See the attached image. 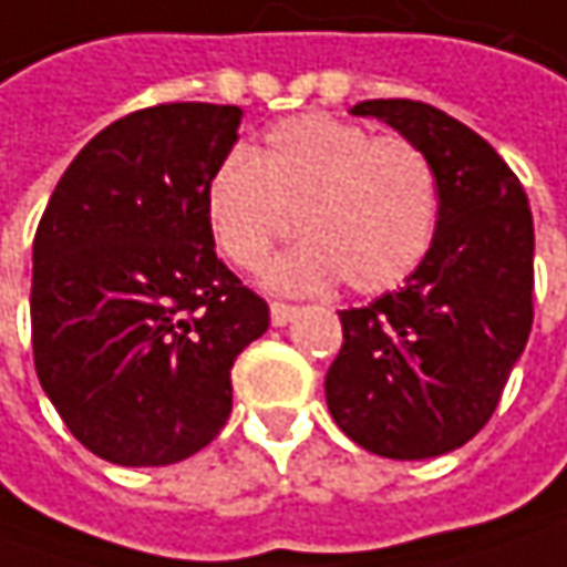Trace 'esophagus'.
Listing matches in <instances>:
<instances>
[{
	"label": "esophagus",
	"mask_w": 567,
	"mask_h": 567,
	"mask_svg": "<svg viewBox=\"0 0 567 567\" xmlns=\"http://www.w3.org/2000/svg\"><path fill=\"white\" fill-rule=\"evenodd\" d=\"M296 316L293 306H287V302H271V324L274 328H284L290 318Z\"/></svg>",
	"instance_id": "esophagus-1"
}]
</instances>
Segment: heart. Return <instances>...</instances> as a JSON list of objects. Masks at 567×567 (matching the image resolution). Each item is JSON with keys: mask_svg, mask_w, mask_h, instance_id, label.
Listing matches in <instances>:
<instances>
[{"mask_svg": "<svg viewBox=\"0 0 567 567\" xmlns=\"http://www.w3.org/2000/svg\"><path fill=\"white\" fill-rule=\"evenodd\" d=\"M439 210V176L416 144L324 113L277 122L255 154H227L205 188L210 236L243 271L265 265L296 217L306 239L268 268L287 293L338 280L353 293L398 287L432 249Z\"/></svg>", "mask_w": 567, "mask_h": 567, "instance_id": "b5f03b06", "label": "heart"}]
</instances>
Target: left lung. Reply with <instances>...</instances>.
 <instances>
[{"instance_id": "left-lung-1", "label": "left lung", "mask_w": 567, "mask_h": 567, "mask_svg": "<svg viewBox=\"0 0 567 567\" xmlns=\"http://www.w3.org/2000/svg\"><path fill=\"white\" fill-rule=\"evenodd\" d=\"M439 176V229L401 290L343 309L324 379L334 423L394 461L439 457L489 423L534 324V217L495 147L420 100H362Z\"/></svg>"}]
</instances>
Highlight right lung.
<instances>
[{"instance_id":"add662e5","label":"right lung","mask_w":567,"mask_h":567,"mask_svg":"<svg viewBox=\"0 0 567 567\" xmlns=\"http://www.w3.org/2000/svg\"><path fill=\"white\" fill-rule=\"evenodd\" d=\"M239 106L161 103L97 132L62 173L33 236L37 379L87 451L166 467L233 410L229 369L268 324L214 251L205 188Z\"/></svg>"}]
</instances>
